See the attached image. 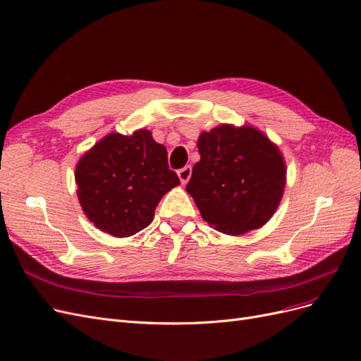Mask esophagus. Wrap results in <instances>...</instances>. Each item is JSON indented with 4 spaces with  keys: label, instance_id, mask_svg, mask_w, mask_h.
Instances as JSON below:
<instances>
[{
    "label": "esophagus",
    "instance_id": "obj_1",
    "mask_svg": "<svg viewBox=\"0 0 361 361\" xmlns=\"http://www.w3.org/2000/svg\"><path fill=\"white\" fill-rule=\"evenodd\" d=\"M191 173H192V169H191V166H187V167H183V169H180L179 171H178V176H179V180H180V183H187L188 180H190V178H191Z\"/></svg>",
    "mask_w": 361,
    "mask_h": 361
}]
</instances>
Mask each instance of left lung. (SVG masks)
Wrapping results in <instances>:
<instances>
[{
	"mask_svg": "<svg viewBox=\"0 0 361 361\" xmlns=\"http://www.w3.org/2000/svg\"><path fill=\"white\" fill-rule=\"evenodd\" d=\"M187 192L215 231L239 236L265 226L286 187L280 149L255 126L223 123L199 135Z\"/></svg>",
	"mask_w": 361,
	"mask_h": 361,
	"instance_id": "obj_1",
	"label": "left lung"
}]
</instances>
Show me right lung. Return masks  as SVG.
<instances>
[{"mask_svg": "<svg viewBox=\"0 0 361 361\" xmlns=\"http://www.w3.org/2000/svg\"><path fill=\"white\" fill-rule=\"evenodd\" d=\"M75 182L85 216L116 238L147 227L162 195L180 183L169 169L166 146L149 129L101 138L76 164Z\"/></svg>", "mask_w": 361, "mask_h": 361, "instance_id": "right-lung-1", "label": "right lung"}]
</instances>
